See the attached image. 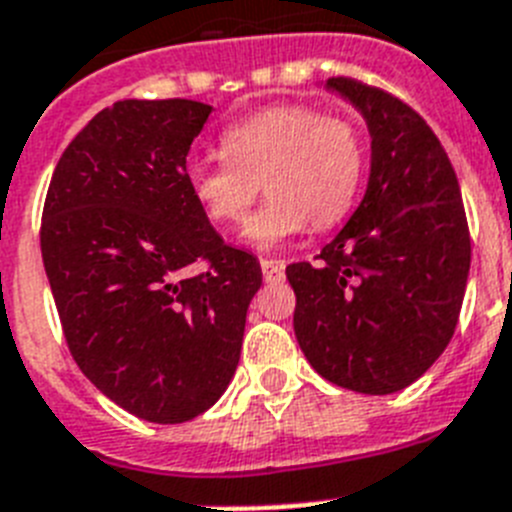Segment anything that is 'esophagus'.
Returning <instances> with one entry per match:
<instances>
[{"label":"esophagus","instance_id":"1","mask_svg":"<svg viewBox=\"0 0 512 512\" xmlns=\"http://www.w3.org/2000/svg\"><path fill=\"white\" fill-rule=\"evenodd\" d=\"M260 268L268 283L283 281V270H286V265H283L281 260H260Z\"/></svg>","mask_w":512,"mask_h":512}]
</instances>
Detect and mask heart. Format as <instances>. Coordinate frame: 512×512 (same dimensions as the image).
Returning a JSON list of instances; mask_svg holds the SVG:
<instances>
[{
	"instance_id": "obj_1",
	"label": "heart",
	"mask_w": 512,
	"mask_h": 512,
	"mask_svg": "<svg viewBox=\"0 0 512 512\" xmlns=\"http://www.w3.org/2000/svg\"><path fill=\"white\" fill-rule=\"evenodd\" d=\"M224 159L188 164V188L208 219L237 226L257 195H270L244 239L275 250L309 226L337 224L353 206L363 146L353 123L306 105H275L234 123L221 136Z\"/></svg>"
}]
</instances>
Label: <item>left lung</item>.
<instances>
[{"label": "left lung", "instance_id": "1", "mask_svg": "<svg viewBox=\"0 0 512 512\" xmlns=\"http://www.w3.org/2000/svg\"><path fill=\"white\" fill-rule=\"evenodd\" d=\"M324 87L368 126L371 172L361 206L317 255L293 262V332L311 368L361 394H394L451 342L471 265L456 172L420 115L355 79Z\"/></svg>", "mask_w": 512, "mask_h": 512}]
</instances>
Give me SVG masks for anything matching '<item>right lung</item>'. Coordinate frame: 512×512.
I'll use <instances>...</instances> for the list:
<instances>
[{"mask_svg": "<svg viewBox=\"0 0 512 512\" xmlns=\"http://www.w3.org/2000/svg\"><path fill=\"white\" fill-rule=\"evenodd\" d=\"M211 105L121 100L66 146L43 206L41 252L77 366L118 407L177 425L237 371L262 270L216 234L188 188ZM206 274L188 276L193 261Z\"/></svg>", "mask_w": 512, "mask_h": 512, "instance_id": "obj_1", "label": "right lung"}]
</instances>
